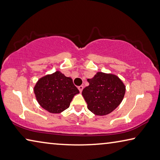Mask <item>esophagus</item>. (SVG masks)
Here are the masks:
<instances>
[{
	"label": "esophagus",
	"instance_id": "obj_1",
	"mask_svg": "<svg viewBox=\"0 0 160 160\" xmlns=\"http://www.w3.org/2000/svg\"><path fill=\"white\" fill-rule=\"evenodd\" d=\"M78 90H80V92H81L82 91V90H83V86L82 85H80V86H79V87H78Z\"/></svg>",
	"mask_w": 160,
	"mask_h": 160
}]
</instances>
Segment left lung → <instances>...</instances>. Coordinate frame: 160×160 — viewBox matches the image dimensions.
Listing matches in <instances>:
<instances>
[{"label": "left lung", "instance_id": "left-lung-1", "mask_svg": "<svg viewBox=\"0 0 160 160\" xmlns=\"http://www.w3.org/2000/svg\"><path fill=\"white\" fill-rule=\"evenodd\" d=\"M89 85L82 95L88 108L96 115H106L120 105L125 94V85L118 76L98 72L92 78L88 79Z\"/></svg>", "mask_w": 160, "mask_h": 160}]
</instances>
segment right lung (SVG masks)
Masks as SVG:
<instances>
[{
  "mask_svg": "<svg viewBox=\"0 0 160 160\" xmlns=\"http://www.w3.org/2000/svg\"><path fill=\"white\" fill-rule=\"evenodd\" d=\"M33 90L39 105L53 114L60 113L68 109L73 97L80 93L72 78L58 70L40 78Z\"/></svg>",
  "mask_w": 160,
  "mask_h": 160,
  "instance_id": "right-lung-1",
  "label": "right lung"
}]
</instances>
